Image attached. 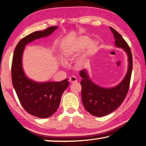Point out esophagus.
I'll use <instances>...</instances> for the list:
<instances>
[{
  "mask_svg": "<svg viewBox=\"0 0 146 146\" xmlns=\"http://www.w3.org/2000/svg\"><path fill=\"white\" fill-rule=\"evenodd\" d=\"M69 81L71 83H74V82H76L78 80H77V78L75 76H71L69 78Z\"/></svg>",
  "mask_w": 146,
  "mask_h": 146,
  "instance_id": "esophagus-1",
  "label": "esophagus"
}]
</instances>
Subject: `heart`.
<instances>
[{
  "mask_svg": "<svg viewBox=\"0 0 146 146\" xmlns=\"http://www.w3.org/2000/svg\"><path fill=\"white\" fill-rule=\"evenodd\" d=\"M83 49L84 50L76 61V64L78 66L84 64L90 58L97 53L99 49V44L97 41L90 40L89 37L81 35L65 43L62 46V58L65 62L69 61L76 57ZM60 64L63 67L65 66V63L63 60L60 61Z\"/></svg>",
  "mask_w": 146,
  "mask_h": 146,
  "instance_id": "b5f03b06",
  "label": "heart"
}]
</instances>
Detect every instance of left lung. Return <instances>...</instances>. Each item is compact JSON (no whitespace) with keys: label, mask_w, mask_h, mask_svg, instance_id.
<instances>
[{"label":"left lung","mask_w":146,"mask_h":146,"mask_svg":"<svg viewBox=\"0 0 146 146\" xmlns=\"http://www.w3.org/2000/svg\"><path fill=\"white\" fill-rule=\"evenodd\" d=\"M109 28L114 36L115 46L122 48L127 54L128 70L120 83L112 88L98 86L91 80L87 70L82 69L80 71L82 104L88 112L97 117H102L111 113L122 104L128 93L132 72V54L130 47L116 30L112 27Z\"/></svg>","instance_id":"obj_1"}]
</instances>
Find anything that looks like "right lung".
I'll list each match as a JSON object with an SVG mask.
<instances>
[{
    "label": "right lung",
    "mask_w": 146,
    "mask_h": 146,
    "mask_svg": "<svg viewBox=\"0 0 146 146\" xmlns=\"http://www.w3.org/2000/svg\"><path fill=\"white\" fill-rule=\"evenodd\" d=\"M58 27H51L42 31L32 33L16 45L14 52L11 76L14 88L25 110L32 116L46 118L53 115L60 105L64 91L69 85L68 79L60 82H37L26 76L23 65L22 57L25 46L42 37L49 36Z\"/></svg>",
    "instance_id": "add662e5"
}]
</instances>
